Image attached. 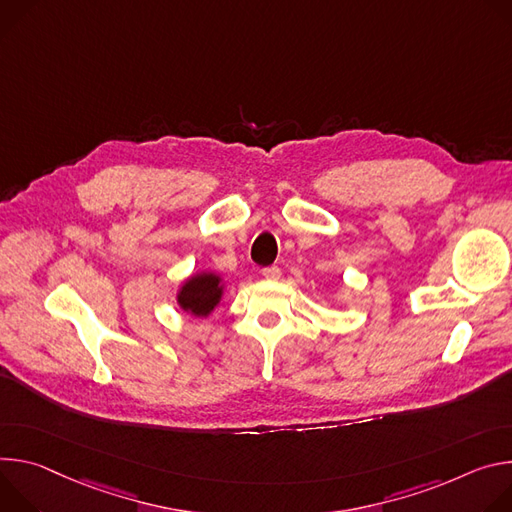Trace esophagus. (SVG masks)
Returning a JSON list of instances; mask_svg holds the SVG:
<instances>
[{"label":"esophagus","instance_id":"1","mask_svg":"<svg viewBox=\"0 0 512 512\" xmlns=\"http://www.w3.org/2000/svg\"><path fill=\"white\" fill-rule=\"evenodd\" d=\"M262 276L268 278V280H276V278H280V268L278 266H268V268L262 270Z\"/></svg>","mask_w":512,"mask_h":512}]
</instances>
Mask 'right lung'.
I'll use <instances>...</instances> for the list:
<instances>
[{
  "mask_svg": "<svg viewBox=\"0 0 512 512\" xmlns=\"http://www.w3.org/2000/svg\"><path fill=\"white\" fill-rule=\"evenodd\" d=\"M221 297V282L215 274H197L185 282L181 289L179 303L185 311H191L197 317H205L213 311Z\"/></svg>",
  "mask_w": 512,
  "mask_h": 512,
  "instance_id": "add662e5",
  "label": "right lung"
}]
</instances>
